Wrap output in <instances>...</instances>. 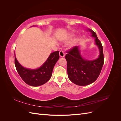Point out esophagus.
Here are the masks:
<instances>
[{"label": "esophagus", "mask_w": 121, "mask_h": 121, "mask_svg": "<svg viewBox=\"0 0 121 121\" xmlns=\"http://www.w3.org/2000/svg\"><path fill=\"white\" fill-rule=\"evenodd\" d=\"M59 54H60V57H64L65 56V53L62 50L60 51Z\"/></svg>", "instance_id": "1"}]
</instances>
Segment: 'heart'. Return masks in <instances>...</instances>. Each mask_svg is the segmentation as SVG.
<instances>
[{"label": "heart", "mask_w": 121, "mask_h": 121, "mask_svg": "<svg viewBox=\"0 0 121 121\" xmlns=\"http://www.w3.org/2000/svg\"><path fill=\"white\" fill-rule=\"evenodd\" d=\"M72 35L71 36H69V37H66L64 39V41H65V42H67L68 40H70L71 39V37H72ZM77 42H78V40L77 39H75L74 41H73L72 42V43H71V46H74V45H75L76 44H77Z\"/></svg>", "instance_id": "obj_1"}]
</instances>
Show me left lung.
<instances>
[{
  "label": "left lung",
  "mask_w": 121,
  "mask_h": 121,
  "mask_svg": "<svg viewBox=\"0 0 121 121\" xmlns=\"http://www.w3.org/2000/svg\"><path fill=\"white\" fill-rule=\"evenodd\" d=\"M87 30L94 38L95 43L98 47L99 55L98 58L91 60L84 58L80 53V46L73 47L67 52L65 56L67 61L68 77L71 82L79 86L88 85L95 81L100 74L104 62L101 43L95 33L89 28Z\"/></svg>",
  "instance_id": "1"
}]
</instances>
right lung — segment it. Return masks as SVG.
Wrapping results in <instances>:
<instances>
[{
	"mask_svg": "<svg viewBox=\"0 0 121 121\" xmlns=\"http://www.w3.org/2000/svg\"><path fill=\"white\" fill-rule=\"evenodd\" d=\"M60 58L59 51L50 53L46 61L36 69L23 67L14 55V63L17 72L23 81L32 86H39L46 83L50 79L54 65Z\"/></svg>",
	"mask_w": 121,
	"mask_h": 121,
	"instance_id": "obj_1",
	"label": "right lung"
}]
</instances>
